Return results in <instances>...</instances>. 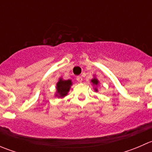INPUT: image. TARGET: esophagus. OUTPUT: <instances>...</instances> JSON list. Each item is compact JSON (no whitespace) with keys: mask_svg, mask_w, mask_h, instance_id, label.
<instances>
[{"mask_svg":"<svg viewBox=\"0 0 152 152\" xmlns=\"http://www.w3.org/2000/svg\"><path fill=\"white\" fill-rule=\"evenodd\" d=\"M76 80H77L79 82H82V76H77V78H76Z\"/></svg>","mask_w":152,"mask_h":152,"instance_id":"obj_1","label":"esophagus"}]
</instances>
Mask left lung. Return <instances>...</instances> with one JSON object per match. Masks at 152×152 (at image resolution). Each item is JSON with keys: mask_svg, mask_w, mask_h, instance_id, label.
I'll use <instances>...</instances> for the list:
<instances>
[{"mask_svg": "<svg viewBox=\"0 0 152 152\" xmlns=\"http://www.w3.org/2000/svg\"><path fill=\"white\" fill-rule=\"evenodd\" d=\"M91 82L93 83V85L94 86H98V85H99V81H98V79H96V78H93V79L91 80ZM95 91H96V92L98 91V89L96 88V87L95 88Z\"/></svg>", "mask_w": 152, "mask_h": 152, "instance_id": "left-lung-1", "label": "left lung"}]
</instances>
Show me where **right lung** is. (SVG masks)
<instances>
[{
	"mask_svg": "<svg viewBox=\"0 0 152 152\" xmlns=\"http://www.w3.org/2000/svg\"><path fill=\"white\" fill-rule=\"evenodd\" d=\"M72 85V82L70 79L64 80L62 78L59 79V82L56 83V96L59 98H63L67 96Z\"/></svg>",
	"mask_w": 152,
	"mask_h": 152,
	"instance_id": "add662e5",
	"label": "right lung"
}]
</instances>
